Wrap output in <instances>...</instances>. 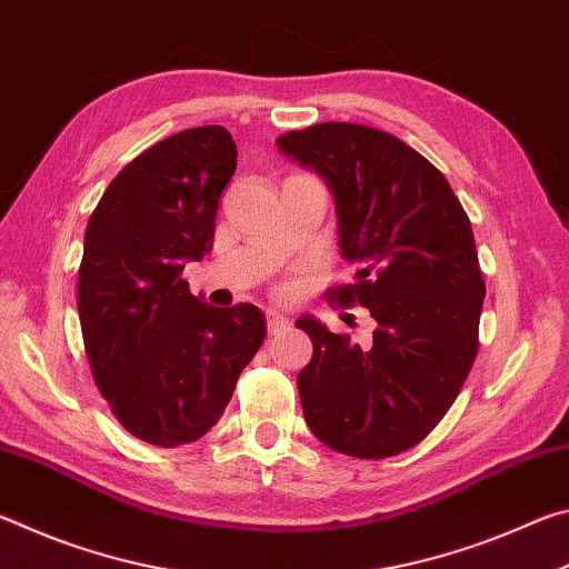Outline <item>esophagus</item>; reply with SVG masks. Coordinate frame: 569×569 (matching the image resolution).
<instances>
[{
    "label": "esophagus",
    "instance_id": "obj_1",
    "mask_svg": "<svg viewBox=\"0 0 569 569\" xmlns=\"http://www.w3.org/2000/svg\"><path fill=\"white\" fill-rule=\"evenodd\" d=\"M266 326H268V333L276 336L278 331H286L288 329V319H286L281 311H276V308H268V311H266Z\"/></svg>",
    "mask_w": 569,
    "mask_h": 569
}]
</instances>
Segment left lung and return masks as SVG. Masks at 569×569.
I'll return each mask as SVG.
<instances>
[{
    "mask_svg": "<svg viewBox=\"0 0 569 569\" xmlns=\"http://www.w3.org/2000/svg\"><path fill=\"white\" fill-rule=\"evenodd\" d=\"M276 146L333 196L341 256L359 271L331 296L377 321L369 349L313 316L296 321L313 341L298 373L306 423L341 455H401L437 427L475 363L485 281L469 218L447 178L389 132L321 122Z\"/></svg>",
    "mask_w": 569,
    "mask_h": 569,
    "instance_id": "8db88e82",
    "label": "left lung"
}]
</instances>
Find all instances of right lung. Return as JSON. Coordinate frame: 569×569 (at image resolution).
<instances>
[{"mask_svg": "<svg viewBox=\"0 0 569 569\" xmlns=\"http://www.w3.org/2000/svg\"><path fill=\"white\" fill-rule=\"evenodd\" d=\"M236 158L220 124L170 134L120 170L84 233V351L114 417L148 445H188L213 429L266 339L261 308L208 306L180 278L213 248Z\"/></svg>", "mask_w": 569, "mask_h": 569, "instance_id": "right-lung-1", "label": "right lung"}]
</instances>
